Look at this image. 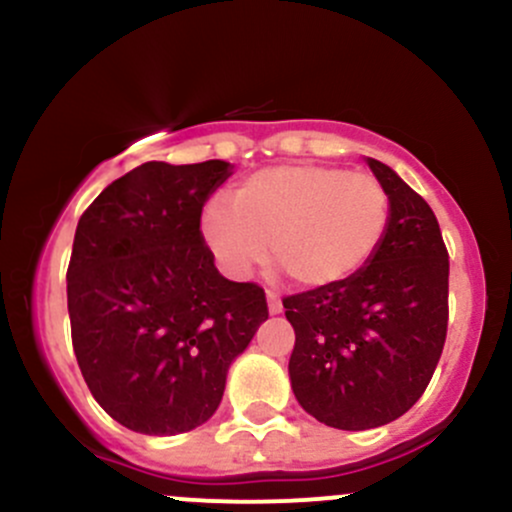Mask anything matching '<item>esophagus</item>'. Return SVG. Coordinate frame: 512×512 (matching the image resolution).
<instances>
[{"label": "esophagus", "mask_w": 512, "mask_h": 512, "mask_svg": "<svg viewBox=\"0 0 512 512\" xmlns=\"http://www.w3.org/2000/svg\"><path fill=\"white\" fill-rule=\"evenodd\" d=\"M267 309L270 314H282V299L277 292H267Z\"/></svg>", "instance_id": "1"}]
</instances>
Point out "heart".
I'll use <instances>...</instances> for the list:
<instances>
[{"mask_svg":"<svg viewBox=\"0 0 512 512\" xmlns=\"http://www.w3.org/2000/svg\"><path fill=\"white\" fill-rule=\"evenodd\" d=\"M391 200L369 173L337 165L294 163L262 168L232 190V205L210 200L200 237L230 277L250 275L275 257L304 289L347 282L384 242Z\"/></svg>","mask_w":512,"mask_h":512,"instance_id":"b5f03b06","label":"heart"}]
</instances>
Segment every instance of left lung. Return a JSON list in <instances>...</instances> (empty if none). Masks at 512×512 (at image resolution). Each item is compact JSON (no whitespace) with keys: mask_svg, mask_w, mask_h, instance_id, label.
I'll use <instances>...</instances> for the list:
<instances>
[{"mask_svg":"<svg viewBox=\"0 0 512 512\" xmlns=\"http://www.w3.org/2000/svg\"><path fill=\"white\" fill-rule=\"evenodd\" d=\"M366 163L391 200L379 252L347 282L282 299L294 327V396L342 431L404 416L436 371L448 327V252L436 215L396 170Z\"/></svg>","mask_w":512,"mask_h":512,"instance_id":"obj_1","label":"left lung"}]
</instances>
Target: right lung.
I'll list each match as a JSON object with an SVG mask.
<instances>
[{
  "label": "right lung",
  "mask_w": 512,
  "mask_h": 512,
  "mask_svg": "<svg viewBox=\"0 0 512 512\" xmlns=\"http://www.w3.org/2000/svg\"><path fill=\"white\" fill-rule=\"evenodd\" d=\"M232 168L151 160L103 188L76 225L66 272L76 361L98 406L136 433L203 426L267 319L265 292L225 280L200 237L203 205Z\"/></svg>",
  "instance_id": "obj_1"
}]
</instances>
